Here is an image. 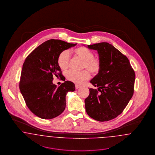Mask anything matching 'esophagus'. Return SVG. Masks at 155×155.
<instances>
[{"instance_id": "34e87169", "label": "esophagus", "mask_w": 155, "mask_h": 155, "mask_svg": "<svg viewBox=\"0 0 155 155\" xmlns=\"http://www.w3.org/2000/svg\"><path fill=\"white\" fill-rule=\"evenodd\" d=\"M81 87V86H79V85H78V84H76L75 85V88H76V89H79Z\"/></svg>"}]
</instances>
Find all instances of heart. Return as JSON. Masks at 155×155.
I'll return each mask as SVG.
<instances>
[{
  "instance_id": "heart-1",
  "label": "heart",
  "mask_w": 155,
  "mask_h": 155,
  "mask_svg": "<svg viewBox=\"0 0 155 155\" xmlns=\"http://www.w3.org/2000/svg\"><path fill=\"white\" fill-rule=\"evenodd\" d=\"M74 52L77 57L83 61L82 69H86L92 74H96L100 72L101 61L98 58L94 57V53L91 51L84 47H79L74 49ZM70 61L69 52L66 50L64 51L58 57V65L62 71H65L69 67ZM66 77L70 81L81 84L89 79L90 74L86 71L80 72L70 71L66 74Z\"/></svg>"
}]
</instances>
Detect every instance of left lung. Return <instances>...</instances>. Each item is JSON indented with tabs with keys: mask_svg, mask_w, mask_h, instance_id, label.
<instances>
[{
	"mask_svg": "<svg viewBox=\"0 0 155 155\" xmlns=\"http://www.w3.org/2000/svg\"><path fill=\"white\" fill-rule=\"evenodd\" d=\"M97 51L101 66L90 83L98 89L90 88L84 100L86 113L100 122L110 121L121 114L132 97L135 74L125 55L107 42L87 45Z\"/></svg>",
	"mask_w": 155,
	"mask_h": 155,
	"instance_id": "left-lung-1",
	"label": "left lung"
}]
</instances>
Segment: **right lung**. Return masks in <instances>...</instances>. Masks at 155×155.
I'll use <instances>...</instances> for the list:
<instances>
[{
    "label": "right lung",
    "mask_w": 155,
    "mask_h": 155,
    "mask_svg": "<svg viewBox=\"0 0 155 155\" xmlns=\"http://www.w3.org/2000/svg\"><path fill=\"white\" fill-rule=\"evenodd\" d=\"M76 44L51 39L39 45L25 58L19 88L26 105L37 117L52 119L64 111L66 95L69 91H74L75 86L65 79V82L57 87L52 83L53 76L65 78L58 65V57Z\"/></svg>",
    "instance_id": "1"
}]
</instances>
